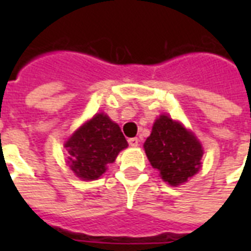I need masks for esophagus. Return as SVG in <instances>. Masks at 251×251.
<instances>
[{
  "label": "esophagus",
  "mask_w": 251,
  "mask_h": 251,
  "mask_svg": "<svg viewBox=\"0 0 251 251\" xmlns=\"http://www.w3.org/2000/svg\"><path fill=\"white\" fill-rule=\"evenodd\" d=\"M127 142H129V145L131 146V147H135V146H138V143H139V139H138V138H130Z\"/></svg>",
  "instance_id": "34e87169"
}]
</instances>
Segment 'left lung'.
I'll use <instances>...</instances> for the list:
<instances>
[{"instance_id": "8db88e82", "label": "left lung", "mask_w": 251, "mask_h": 251, "mask_svg": "<svg viewBox=\"0 0 251 251\" xmlns=\"http://www.w3.org/2000/svg\"><path fill=\"white\" fill-rule=\"evenodd\" d=\"M146 155L161 178L172 186L186 182L199 171L202 146L179 122L160 116L145 142Z\"/></svg>"}]
</instances>
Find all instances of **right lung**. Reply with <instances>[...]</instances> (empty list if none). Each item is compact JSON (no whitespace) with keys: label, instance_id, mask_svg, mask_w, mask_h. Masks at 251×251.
I'll return each instance as SVG.
<instances>
[{"label":"right lung","instance_id":"add662e5","mask_svg":"<svg viewBox=\"0 0 251 251\" xmlns=\"http://www.w3.org/2000/svg\"><path fill=\"white\" fill-rule=\"evenodd\" d=\"M65 147L70 169L82 179H96L106 171V164L113 163L118 152L127 147V142L117 124L99 113L80 126Z\"/></svg>","mask_w":251,"mask_h":251}]
</instances>
